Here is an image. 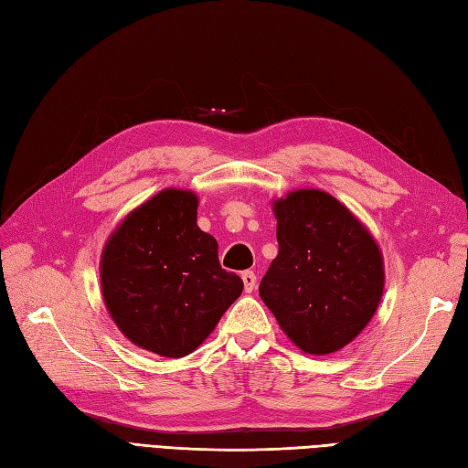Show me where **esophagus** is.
Segmentation results:
<instances>
[{"instance_id":"esophagus-1","label":"esophagus","mask_w":468,"mask_h":468,"mask_svg":"<svg viewBox=\"0 0 468 468\" xmlns=\"http://www.w3.org/2000/svg\"><path fill=\"white\" fill-rule=\"evenodd\" d=\"M241 279L245 284V292H253V289L257 286V274L253 271H243Z\"/></svg>"}]
</instances>
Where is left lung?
<instances>
[{"label": "left lung", "instance_id": "obj_1", "mask_svg": "<svg viewBox=\"0 0 468 468\" xmlns=\"http://www.w3.org/2000/svg\"><path fill=\"white\" fill-rule=\"evenodd\" d=\"M279 255L259 294L306 354L350 344L383 292L381 253L366 227L326 191L301 189L274 201Z\"/></svg>", "mask_w": 468, "mask_h": 468}]
</instances>
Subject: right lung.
<instances>
[{"label": "right lung", "mask_w": 468, "mask_h": 468, "mask_svg": "<svg viewBox=\"0 0 468 468\" xmlns=\"http://www.w3.org/2000/svg\"><path fill=\"white\" fill-rule=\"evenodd\" d=\"M106 308L128 340L165 357L194 352L243 291L197 227V197L164 189L120 223L104 247Z\"/></svg>", "instance_id": "right-lung-1"}]
</instances>
